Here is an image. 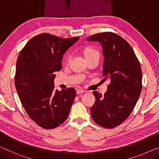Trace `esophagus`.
Segmentation results:
<instances>
[{
  "mask_svg": "<svg viewBox=\"0 0 159 159\" xmlns=\"http://www.w3.org/2000/svg\"><path fill=\"white\" fill-rule=\"evenodd\" d=\"M84 90H82V89H77L76 90V93L78 94V95H81V94H83L84 93Z\"/></svg>",
  "mask_w": 159,
  "mask_h": 159,
  "instance_id": "obj_1",
  "label": "esophagus"
}]
</instances>
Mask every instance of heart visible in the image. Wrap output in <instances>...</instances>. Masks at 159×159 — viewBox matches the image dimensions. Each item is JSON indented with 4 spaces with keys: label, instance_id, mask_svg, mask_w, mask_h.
I'll return each instance as SVG.
<instances>
[{
    "label": "heart",
    "instance_id": "1",
    "mask_svg": "<svg viewBox=\"0 0 159 159\" xmlns=\"http://www.w3.org/2000/svg\"><path fill=\"white\" fill-rule=\"evenodd\" d=\"M96 55L100 56V53H99V52L97 51L96 49L91 48V47H89V48H87L86 50H85V56H86V58H89V57L96 56ZM70 56L68 55L67 57H66V63H68L70 61Z\"/></svg>",
    "mask_w": 159,
    "mask_h": 159
}]
</instances>
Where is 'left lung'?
Here are the masks:
<instances>
[{"instance_id": "left-lung-1", "label": "left lung", "mask_w": 159, "mask_h": 159, "mask_svg": "<svg viewBox=\"0 0 159 159\" xmlns=\"http://www.w3.org/2000/svg\"><path fill=\"white\" fill-rule=\"evenodd\" d=\"M86 40L101 43L103 80L109 81L104 96L93 92L96 101L91 108V116L101 126L113 129L129 116L140 96V62L129 43L114 33H99Z\"/></svg>"}]
</instances>
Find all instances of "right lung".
<instances>
[{
  "instance_id": "add662e5",
  "label": "right lung",
  "mask_w": 159,
  "mask_h": 159,
  "mask_svg": "<svg viewBox=\"0 0 159 159\" xmlns=\"http://www.w3.org/2000/svg\"><path fill=\"white\" fill-rule=\"evenodd\" d=\"M79 39H61L43 33L32 38L18 55L16 91L29 117L43 129L58 126L69 114L75 90H56L53 79L62 68L63 54Z\"/></svg>"
}]
</instances>
